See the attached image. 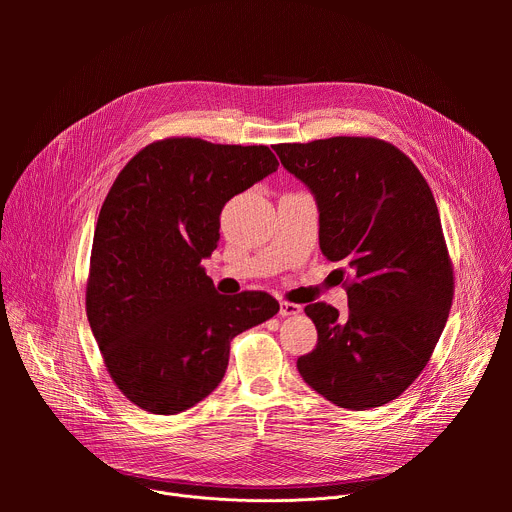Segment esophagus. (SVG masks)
Segmentation results:
<instances>
[{"label": "esophagus", "instance_id": "1", "mask_svg": "<svg viewBox=\"0 0 512 512\" xmlns=\"http://www.w3.org/2000/svg\"><path fill=\"white\" fill-rule=\"evenodd\" d=\"M302 312V306L291 302H279V316H298Z\"/></svg>", "mask_w": 512, "mask_h": 512}]
</instances>
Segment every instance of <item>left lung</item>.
I'll return each instance as SVG.
<instances>
[{
    "label": "left lung",
    "instance_id": "left-lung-1",
    "mask_svg": "<svg viewBox=\"0 0 512 512\" xmlns=\"http://www.w3.org/2000/svg\"><path fill=\"white\" fill-rule=\"evenodd\" d=\"M273 150L312 190L320 249L346 275L348 314L324 302L306 306L318 344L298 358V371L338 407H381L425 369L454 300L431 188L401 150L377 137L340 135Z\"/></svg>",
    "mask_w": 512,
    "mask_h": 512
}]
</instances>
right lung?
I'll return each mask as SVG.
<instances>
[{"mask_svg": "<svg viewBox=\"0 0 512 512\" xmlns=\"http://www.w3.org/2000/svg\"><path fill=\"white\" fill-rule=\"evenodd\" d=\"M277 166L267 145L168 137L115 178L93 237L87 318L139 409L194 407L223 381L231 340L279 312L265 291L221 296L200 265L221 239L223 206Z\"/></svg>", "mask_w": 512, "mask_h": 512, "instance_id": "add662e5", "label": "right lung"}]
</instances>
